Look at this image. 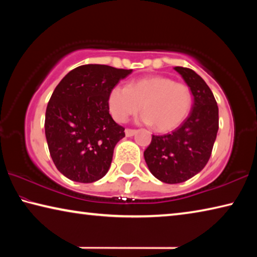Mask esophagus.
Masks as SVG:
<instances>
[{
    "mask_svg": "<svg viewBox=\"0 0 257 257\" xmlns=\"http://www.w3.org/2000/svg\"><path fill=\"white\" fill-rule=\"evenodd\" d=\"M124 134H125V136H127V137H132V136H134L135 134H136V130H135V129H125Z\"/></svg>",
    "mask_w": 257,
    "mask_h": 257,
    "instance_id": "esophagus-1",
    "label": "esophagus"
}]
</instances>
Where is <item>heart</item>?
Returning <instances> with one entry per match:
<instances>
[{
    "instance_id": "1",
    "label": "heart",
    "mask_w": 257,
    "mask_h": 257,
    "mask_svg": "<svg viewBox=\"0 0 257 257\" xmlns=\"http://www.w3.org/2000/svg\"><path fill=\"white\" fill-rule=\"evenodd\" d=\"M112 118L124 122L143 108L141 120L153 124L160 133L170 132L184 122L193 106V92L172 78L151 76L130 82L129 86H113L107 96Z\"/></svg>"
}]
</instances>
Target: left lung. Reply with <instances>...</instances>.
I'll return each instance as SVG.
<instances>
[{
    "label": "left lung",
    "instance_id": "left-lung-1",
    "mask_svg": "<svg viewBox=\"0 0 257 257\" xmlns=\"http://www.w3.org/2000/svg\"><path fill=\"white\" fill-rule=\"evenodd\" d=\"M175 70L193 92V107L171 134L153 135L144 152L152 175L165 184H179L201 172L210 160L219 130V107L210 87L189 68L175 67Z\"/></svg>",
    "mask_w": 257,
    "mask_h": 257
}]
</instances>
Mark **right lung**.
Instances as JSON below:
<instances>
[{
  "label": "right lung",
  "instance_id": "1",
  "mask_svg": "<svg viewBox=\"0 0 257 257\" xmlns=\"http://www.w3.org/2000/svg\"><path fill=\"white\" fill-rule=\"evenodd\" d=\"M133 72L105 64H85L55 87L45 114L51 158L68 179L89 184L106 175L124 128L112 119L107 96Z\"/></svg>",
  "mask_w": 257,
  "mask_h": 257
}]
</instances>
